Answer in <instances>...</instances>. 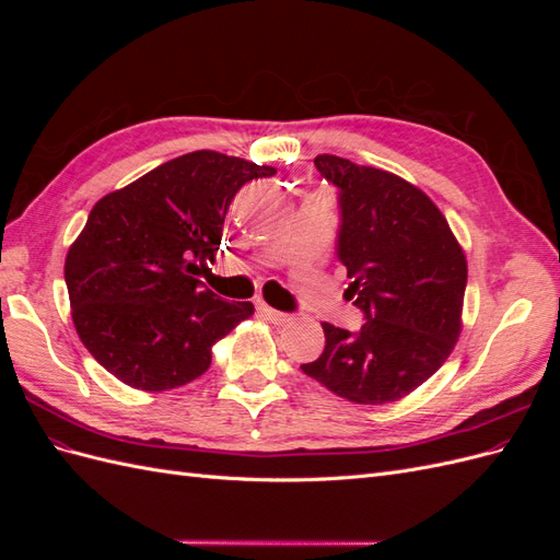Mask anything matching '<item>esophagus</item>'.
Wrapping results in <instances>:
<instances>
[{"label": "esophagus", "instance_id": "34e87169", "mask_svg": "<svg viewBox=\"0 0 560 560\" xmlns=\"http://www.w3.org/2000/svg\"><path fill=\"white\" fill-rule=\"evenodd\" d=\"M257 308H259V313H261L266 319L273 322V325H284V322H290V315L280 313V311H276V308H270L268 303H264V301L257 303Z\"/></svg>", "mask_w": 560, "mask_h": 560}]
</instances>
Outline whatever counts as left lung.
Returning <instances> with one entry per match:
<instances>
[{"mask_svg":"<svg viewBox=\"0 0 560 560\" xmlns=\"http://www.w3.org/2000/svg\"><path fill=\"white\" fill-rule=\"evenodd\" d=\"M315 167L338 189L336 254L364 325L348 331L322 322L325 350L301 369L352 404L397 401L448 360L460 336L465 252L411 182L331 154Z\"/></svg>","mask_w":560,"mask_h":560,"instance_id":"obj_1","label":"left lung"}]
</instances>
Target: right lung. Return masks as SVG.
<instances>
[{"instance_id":"obj_1","label":"right lung","mask_w":560,"mask_h":560,"mask_svg":"<svg viewBox=\"0 0 560 560\" xmlns=\"http://www.w3.org/2000/svg\"><path fill=\"white\" fill-rule=\"evenodd\" d=\"M276 175L219 151H191L100 198L65 259L81 343L121 383L163 393L210 369L212 346L254 313L196 276L222 245L233 196Z\"/></svg>"}]
</instances>
